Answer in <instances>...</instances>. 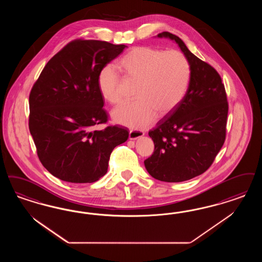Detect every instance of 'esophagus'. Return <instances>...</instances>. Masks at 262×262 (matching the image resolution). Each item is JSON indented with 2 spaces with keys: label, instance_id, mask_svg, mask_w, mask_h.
I'll return each instance as SVG.
<instances>
[{
  "label": "esophagus",
  "instance_id": "1",
  "mask_svg": "<svg viewBox=\"0 0 262 262\" xmlns=\"http://www.w3.org/2000/svg\"><path fill=\"white\" fill-rule=\"evenodd\" d=\"M144 135H145V133L140 130V129H132V130H129L128 138L134 140V139H137V138H139V137H141V136H143Z\"/></svg>",
  "mask_w": 262,
  "mask_h": 262
}]
</instances>
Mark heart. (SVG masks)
<instances>
[{"label": "heart", "mask_w": 262, "mask_h": 262, "mask_svg": "<svg viewBox=\"0 0 262 262\" xmlns=\"http://www.w3.org/2000/svg\"><path fill=\"white\" fill-rule=\"evenodd\" d=\"M117 67L126 81L136 84V101L117 108L116 123L133 128L149 126L156 118L171 113L184 98L190 82V65L184 54L153 47H135L123 55ZM97 88L107 102L123 101L121 79L105 66L97 75Z\"/></svg>", "instance_id": "obj_1"}]
</instances>
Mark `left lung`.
Returning a JSON list of instances; mask_svg holds the SVG:
<instances>
[{"label":"left lung","mask_w":262,"mask_h":262,"mask_svg":"<svg viewBox=\"0 0 262 262\" xmlns=\"http://www.w3.org/2000/svg\"><path fill=\"white\" fill-rule=\"evenodd\" d=\"M177 42L190 65L187 93L178 107L149 132L154 152L144 161L152 178L181 182L204 173L211 166L226 136L228 102L217 71L188 50L169 32L158 34Z\"/></svg>","instance_id":"obj_1"}]
</instances>
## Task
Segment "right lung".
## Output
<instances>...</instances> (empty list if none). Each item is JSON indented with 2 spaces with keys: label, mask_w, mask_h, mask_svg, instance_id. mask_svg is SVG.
<instances>
[{
  "label": "right lung",
  "mask_w": 262,
  "mask_h": 262,
  "mask_svg": "<svg viewBox=\"0 0 262 262\" xmlns=\"http://www.w3.org/2000/svg\"><path fill=\"white\" fill-rule=\"evenodd\" d=\"M126 46L75 40L47 63L29 95V129L42 166L71 183H92L107 172L110 155L128 137L107 122L97 75Z\"/></svg>",
  "instance_id": "add662e5"
}]
</instances>
